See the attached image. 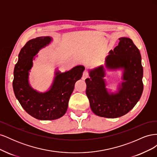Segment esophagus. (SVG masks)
I'll list each match as a JSON object with an SVG mask.
<instances>
[{
    "mask_svg": "<svg viewBox=\"0 0 157 157\" xmlns=\"http://www.w3.org/2000/svg\"><path fill=\"white\" fill-rule=\"evenodd\" d=\"M88 77V71L87 70H85L84 72H83V75H82V79L85 80L86 78Z\"/></svg>",
    "mask_w": 157,
    "mask_h": 157,
    "instance_id": "34e87169",
    "label": "esophagus"
}]
</instances>
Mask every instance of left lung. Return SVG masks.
<instances>
[{
  "label": "left lung",
  "instance_id": "8db88e82",
  "mask_svg": "<svg viewBox=\"0 0 157 157\" xmlns=\"http://www.w3.org/2000/svg\"><path fill=\"white\" fill-rule=\"evenodd\" d=\"M118 39V45L109 52L105 61L108 70L123 71L124 82L119 84L117 92L108 91L103 65L90 70V77L85 80L90 107L94 114L101 117L114 118L126 115L140 100L144 90L140 50L129 38Z\"/></svg>",
  "mask_w": 157,
  "mask_h": 157
}]
</instances>
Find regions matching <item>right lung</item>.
I'll return each instance as SVG.
<instances>
[{"mask_svg":"<svg viewBox=\"0 0 157 157\" xmlns=\"http://www.w3.org/2000/svg\"><path fill=\"white\" fill-rule=\"evenodd\" d=\"M52 38L40 36L28 41L20 50L13 71V89L21 107L31 116L41 121H52L63 117L75 82L81 78L84 67L77 65L61 73L56 69L49 90L40 92L29 84V75L39 52L50 44Z\"/></svg>","mask_w":157,"mask_h":157,"instance_id":"add662e5","label":"right lung"}]
</instances>
